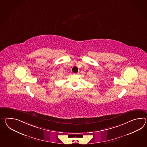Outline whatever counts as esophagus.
<instances>
[{
    "label": "esophagus",
    "instance_id": "1",
    "mask_svg": "<svg viewBox=\"0 0 147 147\" xmlns=\"http://www.w3.org/2000/svg\"><path fill=\"white\" fill-rule=\"evenodd\" d=\"M74 75H78V73H74Z\"/></svg>",
    "mask_w": 147,
    "mask_h": 147
}]
</instances>
